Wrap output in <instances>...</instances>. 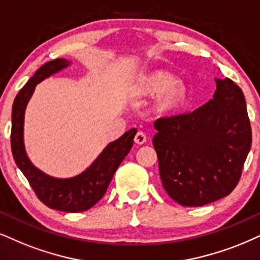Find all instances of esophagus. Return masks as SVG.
<instances>
[{
  "mask_svg": "<svg viewBox=\"0 0 260 260\" xmlns=\"http://www.w3.org/2000/svg\"><path fill=\"white\" fill-rule=\"evenodd\" d=\"M134 141H136V144H138V145H143V144H145L146 143L145 133L138 132L136 134V137H134Z\"/></svg>",
  "mask_w": 260,
  "mask_h": 260,
  "instance_id": "obj_1",
  "label": "esophagus"
}]
</instances>
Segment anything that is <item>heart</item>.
<instances>
[{
	"label": "heart",
	"mask_w": 260,
	"mask_h": 260,
	"mask_svg": "<svg viewBox=\"0 0 260 260\" xmlns=\"http://www.w3.org/2000/svg\"><path fill=\"white\" fill-rule=\"evenodd\" d=\"M147 91L152 94H162L158 102L159 110L169 113L185 103L187 91L183 85L176 84V79L170 74L156 73L151 75L146 85Z\"/></svg>",
	"instance_id": "1"
}]
</instances>
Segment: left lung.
Returning a JSON list of instances; mask_svg holds the SVG:
<instances>
[{
	"label": "left lung",
	"instance_id": "obj_1",
	"mask_svg": "<svg viewBox=\"0 0 260 260\" xmlns=\"http://www.w3.org/2000/svg\"><path fill=\"white\" fill-rule=\"evenodd\" d=\"M215 81L213 98L204 106L154 122L160 180L182 206H203L231 194L251 149L241 88L228 78Z\"/></svg>",
	"mask_w": 260,
	"mask_h": 260
}]
</instances>
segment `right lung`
<instances>
[{
	"label": "right lung",
	"mask_w": 260,
	"mask_h": 260,
	"mask_svg": "<svg viewBox=\"0 0 260 260\" xmlns=\"http://www.w3.org/2000/svg\"><path fill=\"white\" fill-rule=\"evenodd\" d=\"M72 62L56 58L47 62L29 78L16 94L12 109V152L18 168L21 170L39 200L50 209L64 212H81L100 202L115 172L133 146L137 128L127 131L119 139L111 141L84 172L71 177H55L38 169L28 158L25 147V111L39 83L70 67Z\"/></svg>",
	"instance_id": "1"
}]
</instances>
